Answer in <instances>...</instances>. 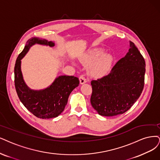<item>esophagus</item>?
I'll list each match as a JSON object with an SVG mask.
<instances>
[{
    "label": "esophagus",
    "mask_w": 160,
    "mask_h": 160,
    "mask_svg": "<svg viewBox=\"0 0 160 160\" xmlns=\"http://www.w3.org/2000/svg\"><path fill=\"white\" fill-rule=\"evenodd\" d=\"M79 80H80V82L81 84H84L86 83V82H87V80H86V78L83 75H81L80 76Z\"/></svg>",
    "instance_id": "esophagus-1"
}]
</instances>
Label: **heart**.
I'll list each match as a JSON object with an SVG mask.
<instances>
[{"instance_id":"b5f03b06","label":"heart","mask_w":160,"mask_h":160,"mask_svg":"<svg viewBox=\"0 0 160 160\" xmlns=\"http://www.w3.org/2000/svg\"><path fill=\"white\" fill-rule=\"evenodd\" d=\"M113 57L110 54H104L103 49H97L90 51L84 56L83 62L86 64H93L90 72L93 76L99 77L107 74L113 64Z\"/></svg>"}]
</instances>
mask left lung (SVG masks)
<instances>
[{"mask_svg":"<svg viewBox=\"0 0 160 160\" xmlns=\"http://www.w3.org/2000/svg\"><path fill=\"white\" fill-rule=\"evenodd\" d=\"M146 64L134 43L111 69L101 78L92 80L91 104L99 115L113 117L125 113L143 90Z\"/></svg>","mask_w":160,"mask_h":160,"instance_id":"obj_1","label":"left lung"}]
</instances>
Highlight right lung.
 I'll return each instance as SVG.
<instances>
[{
  "label": "right lung",
  "mask_w": 160,
  "mask_h": 160,
  "mask_svg": "<svg viewBox=\"0 0 160 160\" xmlns=\"http://www.w3.org/2000/svg\"><path fill=\"white\" fill-rule=\"evenodd\" d=\"M39 44L52 47L53 41L39 38L29 39L24 49L18 57L14 67V83L18 96L26 109L40 119H51L58 117L64 111L70 93L78 87L80 81L73 76H59L45 89L32 90L23 80L21 70V60L30 47Z\"/></svg>",
  "instance_id": "add662e5"
}]
</instances>
